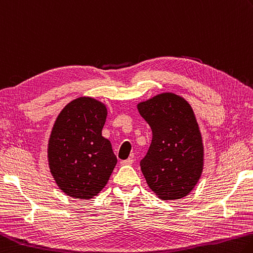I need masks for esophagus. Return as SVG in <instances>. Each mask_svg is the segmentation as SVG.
Here are the masks:
<instances>
[{
  "label": "esophagus",
  "instance_id": "34e87169",
  "mask_svg": "<svg viewBox=\"0 0 253 253\" xmlns=\"http://www.w3.org/2000/svg\"><path fill=\"white\" fill-rule=\"evenodd\" d=\"M132 163H134V158L129 157V158L126 159V160H123V162H122L121 164H122V165H131Z\"/></svg>",
  "mask_w": 253,
  "mask_h": 253
}]
</instances>
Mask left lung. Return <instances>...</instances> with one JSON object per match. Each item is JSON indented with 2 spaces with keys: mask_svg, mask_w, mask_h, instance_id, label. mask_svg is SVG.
Here are the masks:
<instances>
[{
  "mask_svg": "<svg viewBox=\"0 0 253 253\" xmlns=\"http://www.w3.org/2000/svg\"><path fill=\"white\" fill-rule=\"evenodd\" d=\"M153 139L140 167L147 185L163 200L190 194L204 170L203 137L190 104L181 96L162 93L137 104Z\"/></svg>",
  "mask_w": 253,
  "mask_h": 253,
  "instance_id": "1",
  "label": "left lung"
}]
</instances>
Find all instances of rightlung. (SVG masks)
Masks as SVG:
<instances>
[{
	"instance_id": "right-lung-1",
	"label": "right lung",
	"mask_w": 253,
	"mask_h": 253,
	"mask_svg": "<svg viewBox=\"0 0 253 253\" xmlns=\"http://www.w3.org/2000/svg\"><path fill=\"white\" fill-rule=\"evenodd\" d=\"M107 107L93 97L68 103L55 121L47 144L50 173L64 194L90 199L107 185L117 164L112 144L102 136Z\"/></svg>"
}]
</instances>
